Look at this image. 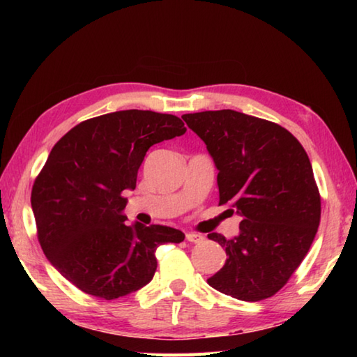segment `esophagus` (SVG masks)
Masks as SVG:
<instances>
[{
	"label": "esophagus",
	"instance_id": "34e87169",
	"mask_svg": "<svg viewBox=\"0 0 357 357\" xmlns=\"http://www.w3.org/2000/svg\"><path fill=\"white\" fill-rule=\"evenodd\" d=\"M185 239L189 241V243H192V244H200V243H203V241H204V236H203V234H200V233H187L185 234Z\"/></svg>",
	"mask_w": 357,
	"mask_h": 357
}]
</instances>
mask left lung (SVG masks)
Instances as JSON below:
<instances>
[{
  "label": "left lung",
  "mask_w": 357,
  "mask_h": 357,
  "mask_svg": "<svg viewBox=\"0 0 357 357\" xmlns=\"http://www.w3.org/2000/svg\"><path fill=\"white\" fill-rule=\"evenodd\" d=\"M217 168L219 204L241 217L239 234L208 238L227 252L209 277L217 291L257 302L275 294L315 239L321 200L309 155L282 126L234 110L183 114Z\"/></svg>",
  "instance_id": "1"
}]
</instances>
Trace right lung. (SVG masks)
<instances>
[{
  "instance_id": "1",
  "label": "right lung",
  "mask_w": 357,
  "mask_h": 357,
  "mask_svg": "<svg viewBox=\"0 0 357 357\" xmlns=\"http://www.w3.org/2000/svg\"><path fill=\"white\" fill-rule=\"evenodd\" d=\"M178 116L123 110L83 121L48 154L31 192L45 257L66 280L100 299L130 294L153 280L155 249L184 241L181 229L124 223L146 151L183 135Z\"/></svg>"
}]
</instances>
